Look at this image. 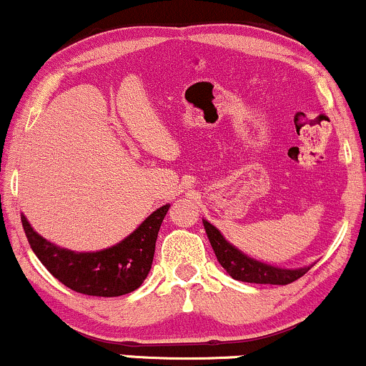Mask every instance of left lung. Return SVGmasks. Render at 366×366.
I'll return each instance as SVG.
<instances>
[{"instance_id":"obj_1","label":"left lung","mask_w":366,"mask_h":366,"mask_svg":"<svg viewBox=\"0 0 366 366\" xmlns=\"http://www.w3.org/2000/svg\"><path fill=\"white\" fill-rule=\"evenodd\" d=\"M204 230L209 239L213 251H215L218 263L225 268L227 274L232 279L241 280V282L251 284H274V285H285L303 277L310 267L303 268H280L268 264L258 259L249 258V256L239 251L236 246L230 244L227 239L222 236L220 230L213 227L208 220H203Z\"/></svg>"}]
</instances>
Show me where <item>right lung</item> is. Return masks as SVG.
<instances>
[{"label": "right lung", "instance_id": "1", "mask_svg": "<svg viewBox=\"0 0 366 366\" xmlns=\"http://www.w3.org/2000/svg\"><path fill=\"white\" fill-rule=\"evenodd\" d=\"M170 204L158 208L119 244L92 253L58 247L32 229L22 215L29 244L54 279L75 292L115 297L136 291L151 270L158 230Z\"/></svg>", "mask_w": 366, "mask_h": 366}]
</instances>
